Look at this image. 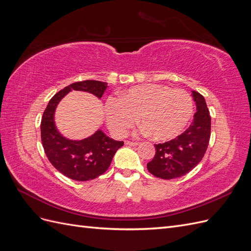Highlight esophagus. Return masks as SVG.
Listing matches in <instances>:
<instances>
[{
	"label": "esophagus",
	"mask_w": 251,
	"mask_h": 251,
	"mask_svg": "<svg viewBox=\"0 0 251 251\" xmlns=\"http://www.w3.org/2000/svg\"><path fill=\"white\" fill-rule=\"evenodd\" d=\"M126 146H130V147H136V146H138L137 142H133V141H126Z\"/></svg>",
	"instance_id": "obj_1"
}]
</instances>
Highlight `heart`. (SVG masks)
<instances>
[{
  "mask_svg": "<svg viewBox=\"0 0 251 251\" xmlns=\"http://www.w3.org/2000/svg\"><path fill=\"white\" fill-rule=\"evenodd\" d=\"M194 102L188 92L159 83H146L110 98L104 115L110 131L124 137L137 121L142 131L158 141L173 139L184 130L193 115Z\"/></svg>",
  "mask_w": 251,
  "mask_h": 251,
  "instance_id": "heart-1",
  "label": "heart"
}]
</instances>
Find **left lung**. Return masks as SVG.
<instances>
[{
    "label": "left lung",
    "instance_id": "obj_1",
    "mask_svg": "<svg viewBox=\"0 0 251 251\" xmlns=\"http://www.w3.org/2000/svg\"><path fill=\"white\" fill-rule=\"evenodd\" d=\"M192 96L197 112L191 126L175 139L155 144L156 154L147 168L157 178L170 180L184 176L199 164L207 150L210 116L206 101L196 91H192Z\"/></svg>",
    "mask_w": 251,
    "mask_h": 251
}]
</instances>
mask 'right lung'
I'll return each mask as SVG.
<instances>
[{
	"mask_svg": "<svg viewBox=\"0 0 251 251\" xmlns=\"http://www.w3.org/2000/svg\"><path fill=\"white\" fill-rule=\"evenodd\" d=\"M107 88V82L98 80L73 82L51 98L43 114L41 136L45 153L59 173L72 180L89 181L102 175L124 141L110 138L100 128L80 140L67 138L56 127L55 110L60 100L73 90L93 94L100 100Z\"/></svg>",
	"mask_w": 251,
	"mask_h": 251,
	"instance_id": "add662e5",
	"label": "right lung"
}]
</instances>
